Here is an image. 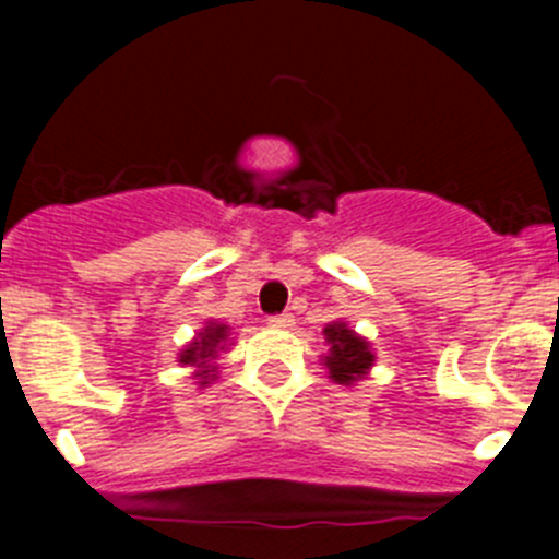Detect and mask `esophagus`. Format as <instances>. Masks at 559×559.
I'll use <instances>...</instances> for the list:
<instances>
[{
	"mask_svg": "<svg viewBox=\"0 0 559 559\" xmlns=\"http://www.w3.org/2000/svg\"><path fill=\"white\" fill-rule=\"evenodd\" d=\"M269 322H271V328H290V324H294V316H290V313H276V316H271Z\"/></svg>",
	"mask_w": 559,
	"mask_h": 559,
	"instance_id": "34e87169",
	"label": "esophagus"
}]
</instances>
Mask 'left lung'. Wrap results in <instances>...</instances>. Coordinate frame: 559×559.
Returning a JSON list of instances; mask_svg holds the SVG:
<instances>
[{
    "mask_svg": "<svg viewBox=\"0 0 559 559\" xmlns=\"http://www.w3.org/2000/svg\"><path fill=\"white\" fill-rule=\"evenodd\" d=\"M324 335L330 341V355H324V367L330 369V378L335 383L349 386L360 374H367V369L372 367L374 360L367 341L355 335L347 324H330Z\"/></svg>",
    "mask_w": 559,
    "mask_h": 559,
    "instance_id": "obj_1",
    "label": "left lung"
}]
</instances>
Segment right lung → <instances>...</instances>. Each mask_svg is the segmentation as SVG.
Returning <instances> with one entry per match:
<instances>
[{
  "mask_svg": "<svg viewBox=\"0 0 559 559\" xmlns=\"http://www.w3.org/2000/svg\"><path fill=\"white\" fill-rule=\"evenodd\" d=\"M226 335H229V328H226V324L210 322L206 324L204 333L199 335V341H192L190 347L179 355L181 364H190V367L204 369V372H199V374L204 378V383H206V380H210V374L215 372V369H210V360L215 358V353H218V349H224Z\"/></svg>",
  "mask_w": 559,
  "mask_h": 559,
  "instance_id": "obj_1",
  "label": "right lung"
}]
</instances>
